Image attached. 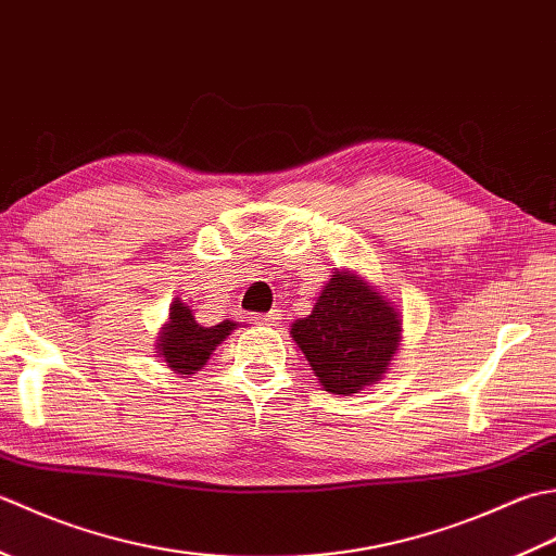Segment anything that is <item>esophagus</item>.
<instances>
[{"label": "esophagus", "mask_w": 556, "mask_h": 556, "mask_svg": "<svg viewBox=\"0 0 556 556\" xmlns=\"http://www.w3.org/2000/svg\"><path fill=\"white\" fill-rule=\"evenodd\" d=\"M252 321L258 324V326H278L280 312L274 309V312H268V314H256V316H252Z\"/></svg>", "instance_id": "34e87169"}]
</instances>
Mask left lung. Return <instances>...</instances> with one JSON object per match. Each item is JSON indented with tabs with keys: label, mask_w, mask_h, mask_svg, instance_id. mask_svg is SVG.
I'll return each mask as SVG.
<instances>
[{
	"label": "left lung",
	"mask_w": 556,
	"mask_h": 556,
	"mask_svg": "<svg viewBox=\"0 0 556 556\" xmlns=\"http://www.w3.org/2000/svg\"><path fill=\"white\" fill-rule=\"evenodd\" d=\"M290 333L321 387L350 395L387 371L401 343V316L365 280L336 270L312 314Z\"/></svg>",
	"instance_id": "obj_1"
}]
</instances>
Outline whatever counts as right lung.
<instances>
[{
	"instance_id": "1",
	"label": "right lung",
	"mask_w": 556,
	"mask_h": 556,
	"mask_svg": "<svg viewBox=\"0 0 556 556\" xmlns=\"http://www.w3.org/2000/svg\"><path fill=\"white\" fill-rule=\"evenodd\" d=\"M235 326L237 324L228 319L215 326H203L182 300H175L157 350L173 371L197 374L208 362L215 345H220V341L235 331Z\"/></svg>"
}]
</instances>
